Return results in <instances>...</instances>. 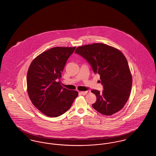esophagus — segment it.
Wrapping results in <instances>:
<instances>
[{
    "mask_svg": "<svg viewBox=\"0 0 156 156\" xmlns=\"http://www.w3.org/2000/svg\"><path fill=\"white\" fill-rule=\"evenodd\" d=\"M79 93L81 94H82V95H86V94H87L88 91H81V92H80Z\"/></svg>",
    "mask_w": 156,
    "mask_h": 156,
    "instance_id": "34e87169",
    "label": "esophagus"
}]
</instances>
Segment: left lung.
Returning <instances> with one entry per match:
<instances>
[{"label":"left lung","mask_w":156,"mask_h":156,"mask_svg":"<svg viewBox=\"0 0 156 156\" xmlns=\"http://www.w3.org/2000/svg\"><path fill=\"white\" fill-rule=\"evenodd\" d=\"M75 53L87 60L95 74L100 75L103 90H92L97 101L92 106L99 113L112 115L121 111L127 101L132 77L127 61L118 49L102 43L78 47Z\"/></svg>","instance_id":"obj_1"}]
</instances>
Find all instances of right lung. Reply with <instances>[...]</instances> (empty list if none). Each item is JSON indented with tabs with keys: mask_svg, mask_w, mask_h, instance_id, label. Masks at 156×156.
I'll use <instances>...</instances> for the list:
<instances>
[{
	"mask_svg": "<svg viewBox=\"0 0 156 156\" xmlns=\"http://www.w3.org/2000/svg\"><path fill=\"white\" fill-rule=\"evenodd\" d=\"M76 47H56L44 51L30 64L27 88L32 104L49 117H57L71 108L78 92L63 88L59 82L69 57Z\"/></svg>",
	"mask_w": 156,
	"mask_h": 156,
	"instance_id": "add662e5",
	"label": "right lung"
}]
</instances>
